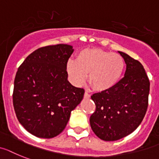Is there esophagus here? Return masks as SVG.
Masks as SVG:
<instances>
[{"label":"esophagus","mask_w":159,"mask_h":159,"mask_svg":"<svg viewBox=\"0 0 159 159\" xmlns=\"http://www.w3.org/2000/svg\"><path fill=\"white\" fill-rule=\"evenodd\" d=\"M90 98V95L88 94L87 92H85V94H84V98H86V99H89Z\"/></svg>","instance_id":"1"}]
</instances>
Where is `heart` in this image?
<instances>
[{"instance_id":"heart-1","label":"heart","mask_w":159,"mask_h":159,"mask_svg":"<svg viewBox=\"0 0 159 159\" xmlns=\"http://www.w3.org/2000/svg\"><path fill=\"white\" fill-rule=\"evenodd\" d=\"M125 68L120 55L98 48L80 51L76 61L69 60L66 64V72L73 85H82L88 74V82L98 92L107 91L116 86Z\"/></svg>"}]
</instances>
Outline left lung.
Segmentation results:
<instances>
[{
    "instance_id": "obj_1",
    "label": "left lung",
    "mask_w": 159,
    "mask_h": 159,
    "mask_svg": "<svg viewBox=\"0 0 159 159\" xmlns=\"http://www.w3.org/2000/svg\"><path fill=\"white\" fill-rule=\"evenodd\" d=\"M126 64L125 77L116 86L91 96L96 109L90 118L92 130L100 139L117 141L136 130L148 107L150 81L143 65L119 52Z\"/></svg>"
}]
</instances>
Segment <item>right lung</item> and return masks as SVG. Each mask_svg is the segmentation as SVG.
Masks as SVG:
<instances>
[{
	"label": "right lung",
	"mask_w": 159,
	"mask_h": 159,
	"mask_svg": "<svg viewBox=\"0 0 159 159\" xmlns=\"http://www.w3.org/2000/svg\"><path fill=\"white\" fill-rule=\"evenodd\" d=\"M73 46L37 49L20 65L14 79L13 103L18 121L32 135L52 138L65 129L85 90L68 81L66 64Z\"/></svg>",
	"instance_id": "right-lung-1"
}]
</instances>
